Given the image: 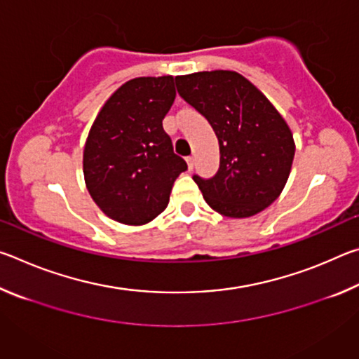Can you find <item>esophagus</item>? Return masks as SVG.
<instances>
[{
	"instance_id": "1",
	"label": "esophagus",
	"mask_w": 359,
	"mask_h": 359,
	"mask_svg": "<svg viewBox=\"0 0 359 359\" xmlns=\"http://www.w3.org/2000/svg\"><path fill=\"white\" fill-rule=\"evenodd\" d=\"M187 165H188V169H193V166H194V158L193 156H187Z\"/></svg>"
}]
</instances>
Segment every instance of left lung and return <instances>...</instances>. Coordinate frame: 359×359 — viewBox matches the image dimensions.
Returning <instances> with one entry per match:
<instances>
[{
    "label": "left lung",
    "mask_w": 359,
    "mask_h": 359,
    "mask_svg": "<svg viewBox=\"0 0 359 359\" xmlns=\"http://www.w3.org/2000/svg\"><path fill=\"white\" fill-rule=\"evenodd\" d=\"M177 92L204 115L220 145V168L210 179L193 175L218 214L252 217L282 193L294 158V141L271 101L234 71L175 77Z\"/></svg>",
    "instance_id": "left-lung-1"
}]
</instances>
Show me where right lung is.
<instances>
[{"mask_svg":"<svg viewBox=\"0 0 359 359\" xmlns=\"http://www.w3.org/2000/svg\"><path fill=\"white\" fill-rule=\"evenodd\" d=\"M174 100L172 76L136 77L96 115L83 149V177L96 205L115 222L136 226L154 220L187 171L163 130Z\"/></svg>","mask_w":359,"mask_h":359,"instance_id":"obj_1","label":"right lung"}]
</instances>
